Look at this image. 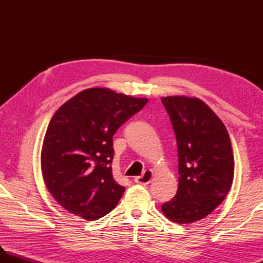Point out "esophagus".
<instances>
[{"mask_svg": "<svg viewBox=\"0 0 263 263\" xmlns=\"http://www.w3.org/2000/svg\"><path fill=\"white\" fill-rule=\"evenodd\" d=\"M154 173L152 171H146L141 176H137L135 178V182L137 184H141V185H147L153 180Z\"/></svg>", "mask_w": 263, "mask_h": 263, "instance_id": "1", "label": "esophagus"}]
</instances>
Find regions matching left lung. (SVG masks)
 Instances as JSON below:
<instances>
[{"label":"left lung","mask_w":263,"mask_h":263,"mask_svg":"<svg viewBox=\"0 0 263 263\" xmlns=\"http://www.w3.org/2000/svg\"><path fill=\"white\" fill-rule=\"evenodd\" d=\"M161 103L171 117L178 154V189L161 211L177 224L203 219L232 186L234 156L226 126L195 97L168 96Z\"/></svg>","instance_id":"obj_1"}]
</instances>
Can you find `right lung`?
Masks as SVG:
<instances>
[{
  "label": "right lung",
  "instance_id": "obj_1",
  "mask_svg": "<svg viewBox=\"0 0 263 263\" xmlns=\"http://www.w3.org/2000/svg\"><path fill=\"white\" fill-rule=\"evenodd\" d=\"M148 103L108 88H89L55 111L42 148V173L49 193L70 214L96 220L124 193L114 181L113 136Z\"/></svg>",
  "mask_w": 263,
  "mask_h": 263
}]
</instances>
